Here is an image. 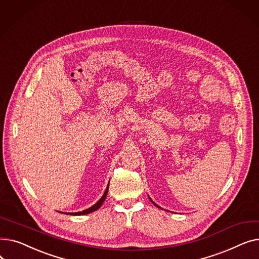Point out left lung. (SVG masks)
I'll return each mask as SVG.
<instances>
[{
  "mask_svg": "<svg viewBox=\"0 0 259 259\" xmlns=\"http://www.w3.org/2000/svg\"><path fill=\"white\" fill-rule=\"evenodd\" d=\"M149 199H150V200H151V202H152V203H153V205H154V206H155V207H157V208H159V209H162V208H160V207H159V206H158V205H156V203H155V202H154V201H153V200H152V199H151V198H150V197H149ZM162 210H164V209H162ZM168 212H169V211H168Z\"/></svg>",
  "mask_w": 259,
  "mask_h": 259,
  "instance_id": "1",
  "label": "left lung"
}]
</instances>
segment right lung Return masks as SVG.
I'll return each instance as SVG.
<instances>
[{
	"mask_svg": "<svg viewBox=\"0 0 259 259\" xmlns=\"http://www.w3.org/2000/svg\"><path fill=\"white\" fill-rule=\"evenodd\" d=\"M108 189H109V184H108V186H107V188H106V190H105V192H104L103 196L100 198V200H99L98 202H95L94 205H93V206H91L90 208H88V209H86V210H83V211H80V212H74V213H64V214H69V215H86V214H89V213H91V212L97 211L98 209H100V208H101V206L103 205V202L105 201L106 196H107V193H108ZM61 213H63V212H61Z\"/></svg>",
	"mask_w": 259,
	"mask_h": 259,
	"instance_id": "1",
	"label": "right lung"
}]
</instances>
